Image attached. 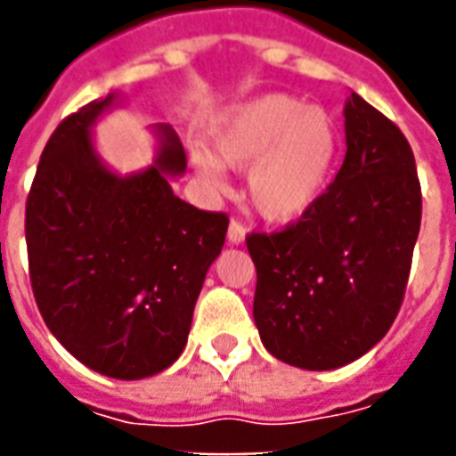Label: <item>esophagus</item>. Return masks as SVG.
Returning <instances> with one entry per match:
<instances>
[{
	"label": "esophagus",
	"mask_w": 456,
	"mask_h": 456,
	"mask_svg": "<svg viewBox=\"0 0 456 456\" xmlns=\"http://www.w3.org/2000/svg\"><path fill=\"white\" fill-rule=\"evenodd\" d=\"M227 239L229 244H234V247L244 244V239H247V227H244L241 222H237V219H232V224H229L227 229Z\"/></svg>",
	"instance_id": "34e87169"
}]
</instances>
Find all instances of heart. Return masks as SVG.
Masks as SVG:
<instances>
[{"instance_id": "b5f03b06", "label": "heart", "mask_w": 456, "mask_h": 456, "mask_svg": "<svg viewBox=\"0 0 456 456\" xmlns=\"http://www.w3.org/2000/svg\"><path fill=\"white\" fill-rule=\"evenodd\" d=\"M339 146V126L327 110L293 94H264L219 121L215 153L195 149L190 166L212 190L227 188L224 166L247 170L251 208L268 222H293L322 198Z\"/></svg>"}]
</instances>
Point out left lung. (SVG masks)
I'll use <instances>...</instances> for the list:
<instances>
[{"mask_svg":"<svg viewBox=\"0 0 456 456\" xmlns=\"http://www.w3.org/2000/svg\"><path fill=\"white\" fill-rule=\"evenodd\" d=\"M346 156L335 183L300 222L251 234L254 322L281 362L332 371L381 342L398 315L422 215L411 143L352 93Z\"/></svg>","mask_w":456,"mask_h":456,"instance_id":"8db88e82","label":"left lung"}]
</instances>
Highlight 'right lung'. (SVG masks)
<instances>
[{"label": "right lung", "instance_id": "1", "mask_svg": "<svg viewBox=\"0 0 456 456\" xmlns=\"http://www.w3.org/2000/svg\"><path fill=\"white\" fill-rule=\"evenodd\" d=\"M112 93L58 124L26 200L36 305L58 342L93 371L136 381L178 359L192 310L227 237V215L173 192L188 160L168 124L151 126L156 159L121 175L93 129Z\"/></svg>", "mask_w": 456, "mask_h": 456}]
</instances>
